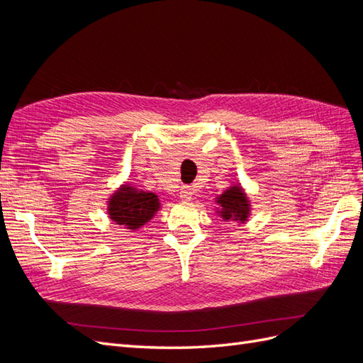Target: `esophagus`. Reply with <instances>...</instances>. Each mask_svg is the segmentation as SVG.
<instances>
[{"mask_svg": "<svg viewBox=\"0 0 363 363\" xmlns=\"http://www.w3.org/2000/svg\"><path fill=\"white\" fill-rule=\"evenodd\" d=\"M192 195H194V189L191 188V186H183V188L180 189V199L183 201H191Z\"/></svg>", "mask_w": 363, "mask_h": 363, "instance_id": "obj_1", "label": "esophagus"}]
</instances>
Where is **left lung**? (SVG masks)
I'll list each match as a JSON object with an SVG mask.
<instances>
[{"label": "left lung", "mask_w": 363, "mask_h": 363, "mask_svg": "<svg viewBox=\"0 0 363 363\" xmlns=\"http://www.w3.org/2000/svg\"><path fill=\"white\" fill-rule=\"evenodd\" d=\"M216 203L221 206V211H219V215H221L225 221L228 219H238V221H245L248 218L250 212V204L245 194L239 186H233V188L227 189Z\"/></svg>", "instance_id": "8db88e82"}]
</instances>
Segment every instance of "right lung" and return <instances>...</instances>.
Segmentation results:
<instances>
[{"label": "right lung", "mask_w": 363, "mask_h": 363, "mask_svg": "<svg viewBox=\"0 0 363 363\" xmlns=\"http://www.w3.org/2000/svg\"><path fill=\"white\" fill-rule=\"evenodd\" d=\"M159 211L157 195L123 186L108 201V215L119 225L139 228Z\"/></svg>", "instance_id": "1"}]
</instances>
